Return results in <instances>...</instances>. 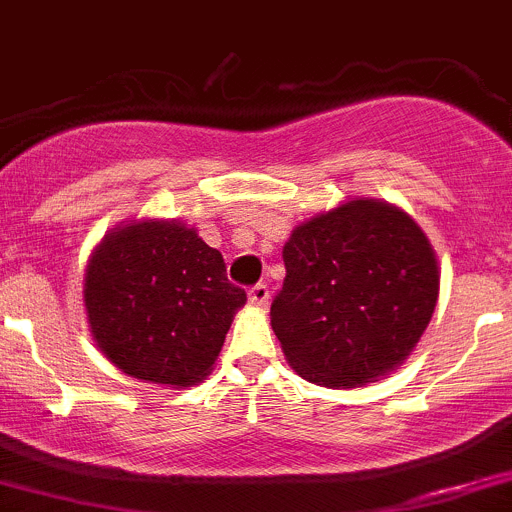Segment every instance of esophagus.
I'll list each match as a JSON object with an SVG mask.
<instances>
[{"label": "esophagus", "mask_w": 512, "mask_h": 512, "mask_svg": "<svg viewBox=\"0 0 512 512\" xmlns=\"http://www.w3.org/2000/svg\"><path fill=\"white\" fill-rule=\"evenodd\" d=\"M247 297H250V302L255 304V307H262V304H267V299H270V289H267L265 282H257L255 287H250Z\"/></svg>", "instance_id": "34e87169"}]
</instances>
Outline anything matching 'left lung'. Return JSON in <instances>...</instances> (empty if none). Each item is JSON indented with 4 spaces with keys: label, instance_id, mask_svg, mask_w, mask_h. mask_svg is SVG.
I'll return each mask as SVG.
<instances>
[{
    "label": "left lung",
    "instance_id": "left-lung-1",
    "mask_svg": "<svg viewBox=\"0 0 512 512\" xmlns=\"http://www.w3.org/2000/svg\"><path fill=\"white\" fill-rule=\"evenodd\" d=\"M272 329L294 371L319 386L366 384L409 356L431 322L438 262L404 210L349 200L285 245Z\"/></svg>",
    "mask_w": 512,
    "mask_h": 512
}]
</instances>
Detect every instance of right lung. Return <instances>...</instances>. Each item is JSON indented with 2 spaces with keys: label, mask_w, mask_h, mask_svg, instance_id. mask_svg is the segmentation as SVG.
<instances>
[{
  "label": "right lung",
  "mask_w": 512,
  "mask_h": 512,
  "mask_svg": "<svg viewBox=\"0 0 512 512\" xmlns=\"http://www.w3.org/2000/svg\"><path fill=\"white\" fill-rule=\"evenodd\" d=\"M84 302L98 349L123 374L190 386L208 376L247 294L198 232L146 220L103 237Z\"/></svg>",
  "instance_id": "right-lung-1"
}]
</instances>
